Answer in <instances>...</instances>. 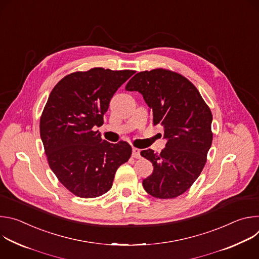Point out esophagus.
I'll use <instances>...</instances> for the list:
<instances>
[{"label": "esophagus", "mask_w": 259, "mask_h": 259, "mask_svg": "<svg viewBox=\"0 0 259 259\" xmlns=\"http://www.w3.org/2000/svg\"><path fill=\"white\" fill-rule=\"evenodd\" d=\"M132 156L135 159H139L140 158V150L136 149V147H133V149H132Z\"/></svg>", "instance_id": "1"}]
</instances>
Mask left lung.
I'll list each match as a JSON object with an SVG mask.
<instances>
[{
	"label": "left lung",
	"mask_w": 259,
	"mask_h": 259,
	"mask_svg": "<svg viewBox=\"0 0 259 259\" xmlns=\"http://www.w3.org/2000/svg\"><path fill=\"white\" fill-rule=\"evenodd\" d=\"M127 91H138L150 106L154 126L164 129L165 149L140 155L153 163V173L143 179L147 194L172 199L187 192L201 174L212 143V114L198 89L177 72L156 68L137 72Z\"/></svg>",
	"instance_id": "left-lung-1"
}]
</instances>
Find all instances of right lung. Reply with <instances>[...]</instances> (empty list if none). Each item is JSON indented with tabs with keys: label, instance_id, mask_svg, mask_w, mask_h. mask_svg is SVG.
I'll list each match as a JSON object with an SVG mask.
<instances>
[{
	"label": "right lung",
	"instance_id": "1",
	"mask_svg": "<svg viewBox=\"0 0 259 259\" xmlns=\"http://www.w3.org/2000/svg\"><path fill=\"white\" fill-rule=\"evenodd\" d=\"M134 72L102 67L72 72L49 95L41 139L51 170L73 195L88 199L108 192L116 171L131 156L129 143L102 140L93 128L103 124L110 99Z\"/></svg>",
	"mask_w": 259,
	"mask_h": 259
}]
</instances>
